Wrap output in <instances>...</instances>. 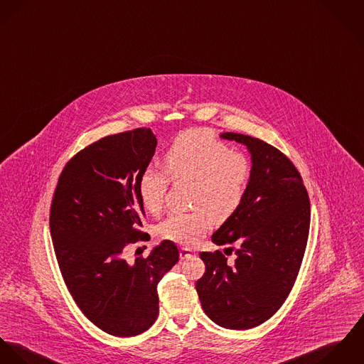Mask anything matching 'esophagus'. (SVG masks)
I'll return each instance as SVG.
<instances>
[{"instance_id": "1", "label": "esophagus", "mask_w": 364, "mask_h": 364, "mask_svg": "<svg viewBox=\"0 0 364 364\" xmlns=\"http://www.w3.org/2000/svg\"><path fill=\"white\" fill-rule=\"evenodd\" d=\"M196 254V251H193L191 248H181L180 250V259H186V258H190Z\"/></svg>"}]
</instances>
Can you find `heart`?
<instances>
[{
  "label": "heart",
  "instance_id": "heart-1",
  "mask_svg": "<svg viewBox=\"0 0 364 364\" xmlns=\"http://www.w3.org/2000/svg\"><path fill=\"white\" fill-rule=\"evenodd\" d=\"M164 171L148 166L139 176L138 191L142 205L149 212L162 208L168 178L193 181V212H174L159 226L163 239L191 245L205 233L209 215L213 220L228 219L242 203L250 168L239 154L215 138L208 129H190L180 134L163 156Z\"/></svg>",
  "mask_w": 364,
  "mask_h": 364
}]
</instances>
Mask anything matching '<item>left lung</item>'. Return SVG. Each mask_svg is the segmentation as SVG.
<instances>
[{
	"instance_id": "obj_1",
	"label": "left lung",
	"mask_w": 364,
	"mask_h": 364,
	"mask_svg": "<svg viewBox=\"0 0 364 364\" xmlns=\"http://www.w3.org/2000/svg\"><path fill=\"white\" fill-rule=\"evenodd\" d=\"M220 136L245 145L251 155L242 203L212 235L218 245L239 247L235 264L220 251L200 252L205 274L196 289L213 323L250 329L269 320L294 284L309 239L310 200L300 173L279 149L236 132Z\"/></svg>"
}]
</instances>
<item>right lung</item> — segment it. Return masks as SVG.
<instances>
[{"label":"right lung","mask_w":364,"mask_h":364,"mask_svg":"<svg viewBox=\"0 0 364 364\" xmlns=\"http://www.w3.org/2000/svg\"><path fill=\"white\" fill-rule=\"evenodd\" d=\"M156 144L151 128L93 142L65 164L51 202L50 230L64 282L89 321L120 338L156 321L158 283L180 255L170 240L132 264L122 255L128 244L149 236L139 230L145 210L138 181Z\"/></svg>","instance_id":"obj_1"}]
</instances>
